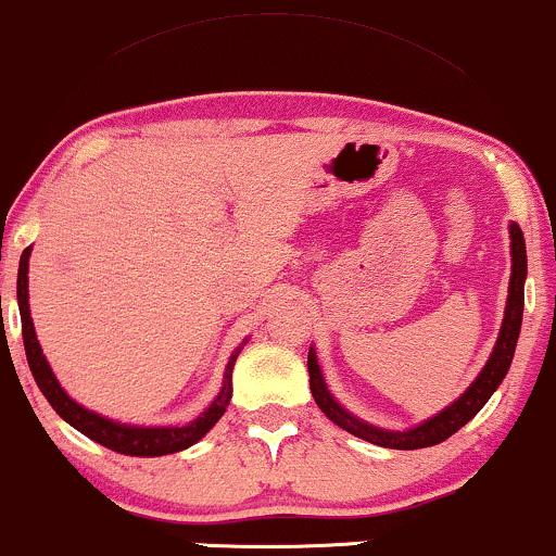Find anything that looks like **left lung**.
Segmentation results:
<instances>
[{
  "label": "left lung",
  "mask_w": 556,
  "mask_h": 556,
  "mask_svg": "<svg viewBox=\"0 0 556 556\" xmlns=\"http://www.w3.org/2000/svg\"><path fill=\"white\" fill-rule=\"evenodd\" d=\"M508 233H510L508 302H505V315H503L501 333H497L493 354H490L488 364H484L475 382L469 384V388L462 392L452 405H446L444 410L435 413V416L424 420V424L405 428V431H390V428L371 426L367 420L356 418L354 413H349L339 400L330 395L326 377H323V369L318 364V356H315V349L311 346V351H307L311 392L320 410L328 416V420H333V424L343 428V431L354 433L356 439L369 441V444H377L384 448H405V452H410V448H426V446L441 444V441H446L448 435L459 431L462 426L469 424V420L482 410V405L493 397V392L501 388L505 375H508L513 354H516L518 333H521V320H523L526 241H523L521 228H518L516 223H510Z\"/></svg>",
  "instance_id": "obj_1"
}]
</instances>
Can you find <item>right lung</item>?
I'll return each instance as SVG.
<instances>
[{
	"label": "right lung",
	"mask_w": 556,
	"mask_h": 556,
	"mask_svg": "<svg viewBox=\"0 0 556 556\" xmlns=\"http://www.w3.org/2000/svg\"><path fill=\"white\" fill-rule=\"evenodd\" d=\"M33 245H27L20 256V271H17V305H20V318H23V341H25V356L27 364H30V371L38 382L40 392H43L48 403L59 416L66 420L68 426H74L76 431L87 435V439L97 441V444L112 448L117 454L128 456H164V454H177L185 452L192 444L205 435L210 428H213L217 420L223 418L226 407L230 403V395H233V367L241 349L249 343L243 339L241 346H238L233 354H230L226 377H223V388L217 392V397L210 403V407L197 416L192 424L187 426H132V424H121V420H112L108 416H100V413L89 410L76 403V400L68 395L66 390L61 388V382L55 379L51 364L43 356V349H40L38 336H35V326L30 318V305H27V262H30Z\"/></svg>",
	"instance_id": "add662e5"
}]
</instances>
